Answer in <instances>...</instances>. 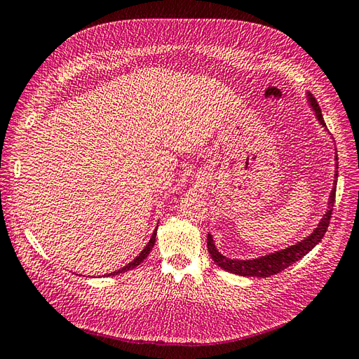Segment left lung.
I'll list each match as a JSON object with an SVG mask.
<instances>
[{"mask_svg": "<svg viewBox=\"0 0 359 359\" xmlns=\"http://www.w3.org/2000/svg\"><path fill=\"white\" fill-rule=\"evenodd\" d=\"M307 102H309L312 111L315 113L316 119L323 125L324 128L327 130L326 123H324L323 114H321V108L318 102L315 101V97L312 93H307ZM335 180H333V188L330 191L329 196V202H327V211L323 215V219L320 220L318 226L313 229L312 234L304 237L302 241H297L295 245L287 246L285 249H280V251H275L271 254H266L260 258H252V260H232V258L224 257L223 254L219 252V249L215 248L214 238L211 234H208V251H210L214 263L219 266V268L228 271L231 273L241 275V277H271V275L278 273L281 271H285L289 268L290 264H294L295 262L302 260V258L309 254L312 249L320 243L321 238L324 237L329 226V222L332 217V208L333 203H335V193H337V180H338V156L335 154Z\"/></svg>", "mask_w": 359, "mask_h": 359, "instance_id": "1", "label": "left lung"}]
</instances>
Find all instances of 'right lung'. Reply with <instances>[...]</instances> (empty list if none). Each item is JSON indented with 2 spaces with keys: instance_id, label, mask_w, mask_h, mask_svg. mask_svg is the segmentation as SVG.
Returning a JSON list of instances; mask_svg holds the SVG:
<instances>
[{
  "instance_id": "obj_1",
  "label": "right lung",
  "mask_w": 359,
  "mask_h": 359,
  "mask_svg": "<svg viewBox=\"0 0 359 359\" xmlns=\"http://www.w3.org/2000/svg\"><path fill=\"white\" fill-rule=\"evenodd\" d=\"M157 228H159V224H157V226H156V229H154V232H153V236H151V238H149V241L147 243V246H145L144 249H142L140 254L135 258V260L130 262L127 266H123V268H121V269H118V271H114V272H111V273H107V277H111V275H119V273H122V272H127V271H130V269H133V268H136V266H139L142 262H144L145 258L148 257L149 251H151V249H153L154 243H156Z\"/></svg>"
}]
</instances>
